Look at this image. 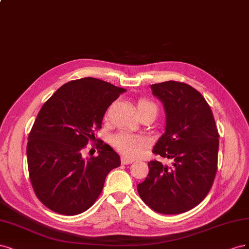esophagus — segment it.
<instances>
[{
    "instance_id": "obj_1",
    "label": "esophagus",
    "mask_w": 249,
    "mask_h": 249,
    "mask_svg": "<svg viewBox=\"0 0 249 249\" xmlns=\"http://www.w3.org/2000/svg\"><path fill=\"white\" fill-rule=\"evenodd\" d=\"M121 162H122V164H130V163L133 162V160L132 159H128L126 157H122Z\"/></svg>"
}]
</instances>
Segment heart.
Segmentation results:
<instances>
[{"mask_svg": "<svg viewBox=\"0 0 249 249\" xmlns=\"http://www.w3.org/2000/svg\"><path fill=\"white\" fill-rule=\"evenodd\" d=\"M147 107H156V106L147 99H141L138 102V110L145 109ZM111 143H113L115 149L124 156L136 158L146 149L148 146V141L143 136L121 131L111 138Z\"/></svg>", "mask_w": 249, "mask_h": 249, "instance_id": "obj_1", "label": "heart"}]
</instances>
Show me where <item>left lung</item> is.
<instances>
[{
    "label": "left lung",
    "mask_w": 249,
    "mask_h": 249,
    "mask_svg": "<svg viewBox=\"0 0 249 249\" xmlns=\"http://www.w3.org/2000/svg\"><path fill=\"white\" fill-rule=\"evenodd\" d=\"M151 89L166 115L165 132L153 153L171 159L173 164L151 160L138 191L155 212L180 214L197 206L213 185L219 134L211 107L195 88L168 81L151 85Z\"/></svg>",
    "instance_id": "1"
}]
</instances>
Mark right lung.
Here are the masks:
<instances>
[{
  "label": "right lung",
  "mask_w": 249,
  "mask_h": 249,
  "mask_svg": "<svg viewBox=\"0 0 249 249\" xmlns=\"http://www.w3.org/2000/svg\"><path fill=\"white\" fill-rule=\"evenodd\" d=\"M126 90L94 77L71 81L40 109L29 133L30 180L38 199L52 211L76 215L101 194L107 174L121 164L109 145L98 142V156L82 152L95 142L108 107Z\"/></svg>",
  "instance_id": "obj_1"
}]
</instances>
